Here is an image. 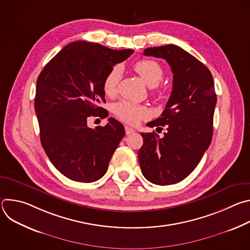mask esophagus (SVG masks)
<instances>
[{
	"mask_svg": "<svg viewBox=\"0 0 250 250\" xmlns=\"http://www.w3.org/2000/svg\"><path fill=\"white\" fill-rule=\"evenodd\" d=\"M125 133H126L127 135H129V134H131V133H133V132L135 131L133 128H131V127H129V126H127V125L125 126Z\"/></svg>",
	"mask_w": 250,
	"mask_h": 250,
	"instance_id": "1",
	"label": "esophagus"
}]
</instances>
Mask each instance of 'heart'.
<instances>
[{
	"label": "heart",
	"instance_id": "b5f03b06",
	"mask_svg": "<svg viewBox=\"0 0 250 250\" xmlns=\"http://www.w3.org/2000/svg\"><path fill=\"white\" fill-rule=\"evenodd\" d=\"M134 70L146 85L152 88L159 85L163 79V68L154 60H139L135 63ZM122 76L123 67L121 65H117L109 71L103 83V88L106 95L113 96L117 93ZM113 112L120 120L132 125H137L141 120H146L150 117V111L146 105L134 104L125 100L116 103L113 106Z\"/></svg>",
	"mask_w": 250,
	"mask_h": 250
}]
</instances>
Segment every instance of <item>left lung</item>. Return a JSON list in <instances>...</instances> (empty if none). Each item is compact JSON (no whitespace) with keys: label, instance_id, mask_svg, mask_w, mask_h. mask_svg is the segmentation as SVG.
Listing matches in <instances>:
<instances>
[{"label":"left lung","instance_id":"obj_1","mask_svg":"<svg viewBox=\"0 0 250 250\" xmlns=\"http://www.w3.org/2000/svg\"><path fill=\"white\" fill-rule=\"evenodd\" d=\"M144 54L167 61L173 88L160 118L147 124L161 129L166 125L167 131L163 137L155 132L140 133L144 145L138 160L149 182L171 185L185 179L210 145L217 104L215 84L207 66L179 46L149 47Z\"/></svg>","mask_w":250,"mask_h":250}]
</instances>
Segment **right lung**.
Segmentation results:
<instances>
[{
    "instance_id": "right-lung-1",
    "label": "right lung",
    "mask_w": 250,
    "mask_h": 250,
    "mask_svg": "<svg viewBox=\"0 0 250 250\" xmlns=\"http://www.w3.org/2000/svg\"><path fill=\"white\" fill-rule=\"evenodd\" d=\"M132 53V49L74 42L63 47L38 78L34 106L42 146L54 167L70 180L101 179L125 136L124 125L114 118L96 128L88 126V120L108 117L100 106L105 103L104 79Z\"/></svg>"
}]
</instances>
